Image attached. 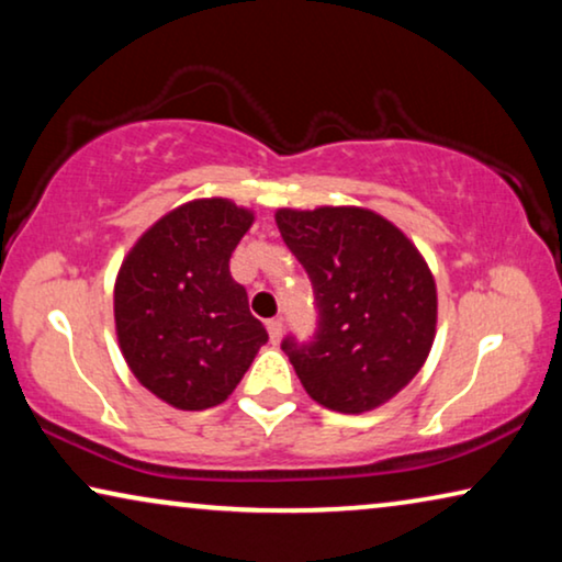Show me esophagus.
I'll return each mask as SVG.
<instances>
[{
    "mask_svg": "<svg viewBox=\"0 0 562 562\" xmlns=\"http://www.w3.org/2000/svg\"><path fill=\"white\" fill-rule=\"evenodd\" d=\"M266 327H268V335H271V342H279L281 335H283V322L281 319H268Z\"/></svg>",
    "mask_w": 562,
    "mask_h": 562,
    "instance_id": "34e87169",
    "label": "esophagus"
}]
</instances>
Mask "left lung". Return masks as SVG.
Instances as JSON below:
<instances>
[{"mask_svg":"<svg viewBox=\"0 0 562 562\" xmlns=\"http://www.w3.org/2000/svg\"><path fill=\"white\" fill-rule=\"evenodd\" d=\"M276 225L312 281L317 329L286 335L281 350L314 402L371 412L425 366L435 340L437 291L402 229L371 210H279Z\"/></svg>","mask_w":562,"mask_h":562,"instance_id":"8db88e82","label":"left lung"}]
</instances>
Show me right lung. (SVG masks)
<instances>
[{
  "instance_id": "right-lung-1",
  "label": "right lung",
  "mask_w": 562,
  "mask_h": 562,
  "mask_svg": "<svg viewBox=\"0 0 562 562\" xmlns=\"http://www.w3.org/2000/svg\"><path fill=\"white\" fill-rule=\"evenodd\" d=\"M252 214L227 199L168 212L130 250L114 283L122 356L145 389L176 409L225 402L248 371L266 327L229 258Z\"/></svg>"
}]
</instances>
